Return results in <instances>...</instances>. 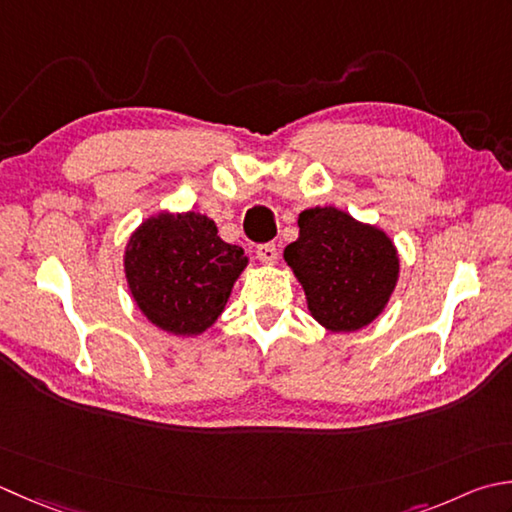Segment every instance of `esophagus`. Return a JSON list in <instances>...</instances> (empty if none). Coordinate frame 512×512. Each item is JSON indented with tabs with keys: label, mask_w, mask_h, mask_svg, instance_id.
<instances>
[{
	"label": "esophagus",
	"mask_w": 512,
	"mask_h": 512,
	"mask_svg": "<svg viewBox=\"0 0 512 512\" xmlns=\"http://www.w3.org/2000/svg\"><path fill=\"white\" fill-rule=\"evenodd\" d=\"M277 257H279V250H277L275 244L266 242V244H259V246H257V259H259V262L275 264Z\"/></svg>",
	"instance_id": "34e87169"
}]
</instances>
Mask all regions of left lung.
<instances>
[{
	"label": "left lung",
	"instance_id": "left-lung-1",
	"mask_svg": "<svg viewBox=\"0 0 512 512\" xmlns=\"http://www.w3.org/2000/svg\"><path fill=\"white\" fill-rule=\"evenodd\" d=\"M284 259L304 286L308 310L335 333L359 330L382 313L397 284L399 257L379 228L333 206L304 210Z\"/></svg>",
	"mask_w": 512,
	"mask_h": 512
}]
</instances>
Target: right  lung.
I'll list each match as a JSON object with an SVG mask.
<instances>
[{"instance_id":"add662e5","label":"right lung","mask_w":512,"mask_h":512,"mask_svg":"<svg viewBox=\"0 0 512 512\" xmlns=\"http://www.w3.org/2000/svg\"><path fill=\"white\" fill-rule=\"evenodd\" d=\"M246 264L244 250L219 239L213 219L199 213L146 219L124 257L137 306L173 335H199L213 326Z\"/></svg>"}]
</instances>
